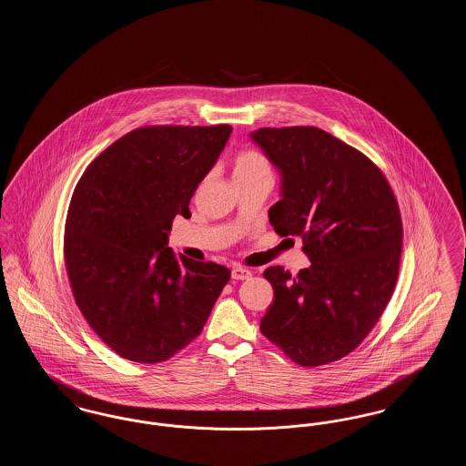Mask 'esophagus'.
Instances as JSON below:
<instances>
[{"label": "esophagus", "instance_id": "esophagus-1", "mask_svg": "<svg viewBox=\"0 0 466 466\" xmlns=\"http://www.w3.org/2000/svg\"><path fill=\"white\" fill-rule=\"evenodd\" d=\"M251 278V270L244 268V267H234L232 268V279L234 281H243V279H249Z\"/></svg>", "mask_w": 466, "mask_h": 466}]
</instances>
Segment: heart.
I'll return each mask as SVG.
<instances>
[{
    "label": "heart",
    "instance_id": "b5f03b06",
    "mask_svg": "<svg viewBox=\"0 0 466 466\" xmlns=\"http://www.w3.org/2000/svg\"><path fill=\"white\" fill-rule=\"evenodd\" d=\"M270 177V166L266 157L257 150H241L232 158V177L246 181L255 177Z\"/></svg>",
    "mask_w": 466,
    "mask_h": 466
}]
</instances>
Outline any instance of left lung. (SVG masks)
I'll use <instances>...</instances> for the list:
<instances>
[{
	"label": "left lung",
	"instance_id": "obj_1",
	"mask_svg": "<svg viewBox=\"0 0 466 466\" xmlns=\"http://www.w3.org/2000/svg\"><path fill=\"white\" fill-rule=\"evenodd\" d=\"M251 137L281 173L268 222L302 238L310 260L297 276L267 267L274 300L260 332L297 365L332 363L363 342L397 287L399 200L369 157L318 127H262Z\"/></svg>",
	"mask_w": 466,
	"mask_h": 466
}]
</instances>
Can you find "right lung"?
Masks as SVG:
<instances>
[{
  "label": "right lung",
  "mask_w": 466,
  "mask_h": 466,
  "mask_svg": "<svg viewBox=\"0 0 466 466\" xmlns=\"http://www.w3.org/2000/svg\"><path fill=\"white\" fill-rule=\"evenodd\" d=\"M232 133L145 126L96 157L67 208L65 264L75 302L115 353L136 363L177 355L204 329L230 270L177 257L167 234Z\"/></svg>",
  "instance_id": "obj_1"
}]
</instances>
